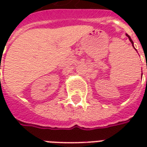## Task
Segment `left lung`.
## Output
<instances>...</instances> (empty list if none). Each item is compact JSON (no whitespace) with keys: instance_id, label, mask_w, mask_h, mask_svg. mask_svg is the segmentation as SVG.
Here are the masks:
<instances>
[{"instance_id":"1","label":"left lung","mask_w":147,"mask_h":147,"mask_svg":"<svg viewBox=\"0 0 147 147\" xmlns=\"http://www.w3.org/2000/svg\"><path fill=\"white\" fill-rule=\"evenodd\" d=\"M126 35H127V38H129L130 42H131V44H132V46H133V47H134V43H133V41H132V40H131V38H130V36H129V35H128V34H127ZM134 49H135V47H134Z\"/></svg>"}]
</instances>
